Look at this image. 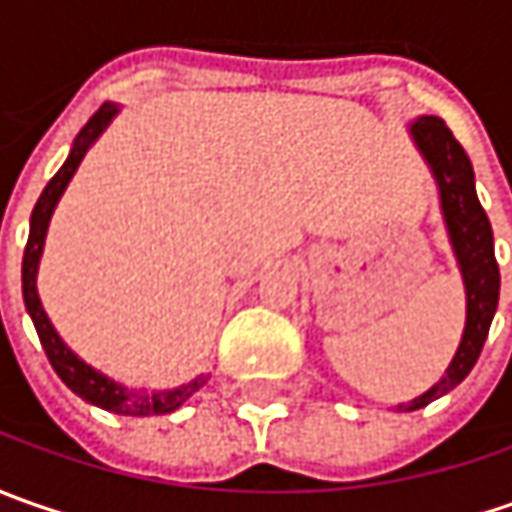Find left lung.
<instances>
[{
	"label": "left lung",
	"mask_w": 512,
	"mask_h": 512,
	"mask_svg": "<svg viewBox=\"0 0 512 512\" xmlns=\"http://www.w3.org/2000/svg\"><path fill=\"white\" fill-rule=\"evenodd\" d=\"M410 133L439 182L444 222L467 287V325H464L462 344L442 382L433 384L410 404H399V410H419L467 379V373L473 370L482 353L493 313L499 305V262L493 250V227L476 196L473 165L467 153L439 116H422L419 122H413Z\"/></svg>",
	"instance_id": "left-lung-1"
}]
</instances>
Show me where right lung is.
I'll use <instances>...</instances> for the list:
<instances>
[{
    "label": "right lung",
    "mask_w": 512,
    "mask_h": 512,
    "mask_svg": "<svg viewBox=\"0 0 512 512\" xmlns=\"http://www.w3.org/2000/svg\"><path fill=\"white\" fill-rule=\"evenodd\" d=\"M113 116H116V105H102L90 116L88 125L79 130V136L73 142L68 162L56 170V176L50 179L36 207H33V213H30V236L28 245H25V259H22V293H25V307H28L30 319H33L36 333H39V342H42L45 353H48V362L53 364L59 379L68 384L76 396H82L85 402L96 404L102 410L119 413V416H165V413H173L176 407H182L205 384V379H196V382L185 384L179 390H162V393H133V390L122 387V384L110 382L108 376L96 373L79 356L70 353L65 342L56 336V330L48 322V316L42 310V302L36 296V267H39V256H42V245H45L50 213H53V207L59 202L62 190L68 187L70 176L79 168L82 156L96 142V136L108 128Z\"/></svg>",
    "instance_id": "obj_1"
}]
</instances>
